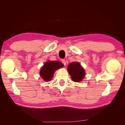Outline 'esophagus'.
Here are the masks:
<instances>
[{
	"mask_svg": "<svg viewBox=\"0 0 125 125\" xmlns=\"http://www.w3.org/2000/svg\"><path fill=\"white\" fill-rule=\"evenodd\" d=\"M62 62L63 63V64H64V65H66V62H65V60H64V59H63V60H62Z\"/></svg>",
	"mask_w": 125,
	"mask_h": 125,
	"instance_id": "esophagus-1",
	"label": "esophagus"
}]
</instances>
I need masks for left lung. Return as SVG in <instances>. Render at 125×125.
<instances>
[{"label": "left lung", "instance_id": "8db88e82", "mask_svg": "<svg viewBox=\"0 0 125 125\" xmlns=\"http://www.w3.org/2000/svg\"><path fill=\"white\" fill-rule=\"evenodd\" d=\"M67 70L72 79L75 82H80L85 75V71L79 63L72 62L68 65Z\"/></svg>", "mask_w": 125, "mask_h": 125}]
</instances>
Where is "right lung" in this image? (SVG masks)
I'll return each instance as SVG.
<instances>
[{"mask_svg":"<svg viewBox=\"0 0 125 125\" xmlns=\"http://www.w3.org/2000/svg\"><path fill=\"white\" fill-rule=\"evenodd\" d=\"M63 67V63L59 61H47L41 68L40 74L45 81L48 82L52 79L55 71Z\"/></svg>","mask_w":125,"mask_h":125,"instance_id":"add662e5","label":"right lung"}]
</instances>
